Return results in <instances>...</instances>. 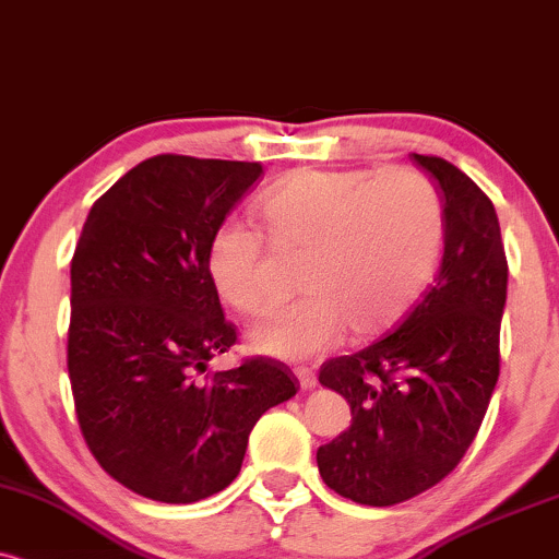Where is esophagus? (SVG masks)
I'll return each instance as SVG.
<instances>
[{
    "label": "esophagus",
    "mask_w": 559,
    "mask_h": 559,
    "mask_svg": "<svg viewBox=\"0 0 559 559\" xmlns=\"http://www.w3.org/2000/svg\"><path fill=\"white\" fill-rule=\"evenodd\" d=\"M295 376H298V381L306 391H311V389H316V385H319V378H316L311 368H298V370H295Z\"/></svg>",
    "instance_id": "34e87169"
}]
</instances>
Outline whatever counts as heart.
I'll use <instances>...</instances> for the list:
<instances>
[{
    "instance_id": "b5f03b06",
    "label": "heart",
    "mask_w": 559,
    "mask_h": 559,
    "mask_svg": "<svg viewBox=\"0 0 559 559\" xmlns=\"http://www.w3.org/2000/svg\"><path fill=\"white\" fill-rule=\"evenodd\" d=\"M257 215L274 251L302 257V298L253 332V347L280 360H313L347 326L357 336L391 329L430 287L443 253V197L406 165L295 170L261 197ZM206 277L243 316H264L277 300L264 238L243 225L212 233Z\"/></svg>"
}]
</instances>
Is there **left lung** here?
<instances>
[{
  "instance_id": "obj_1",
  "label": "left lung",
  "mask_w": 559,
  "mask_h": 559,
  "mask_svg": "<svg viewBox=\"0 0 559 559\" xmlns=\"http://www.w3.org/2000/svg\"><path fill=\"white\" fill-rule=\"evenodd\" d=\"M445 206L436 282L391 334L321 365L353 425L316 453L323 481L360 506H396L459 466L500 376L508 259L490 197L464 170L415 155Z\"/></svg>"
}]
</instances>
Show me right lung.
<instances>
[{
  "label": "right lung",
  "instance_id": "1",
  "mask_svg": "<svg viewBox=\"0 0 559 559\" xmlns=\"http://www.w3.org/2000/svg\"><path fill=\"white\" fill-rule=\"evenodd\" d=\"M259 176V163L155 155L82 225L67 340L74 412L95 461L142 498L225 490L257 419L300 389L272 357L206 370L238 342L206 277V243Z\"/></svg>",
  "mask_w": 559,
  "mask_h": 559
}]
</instances>
